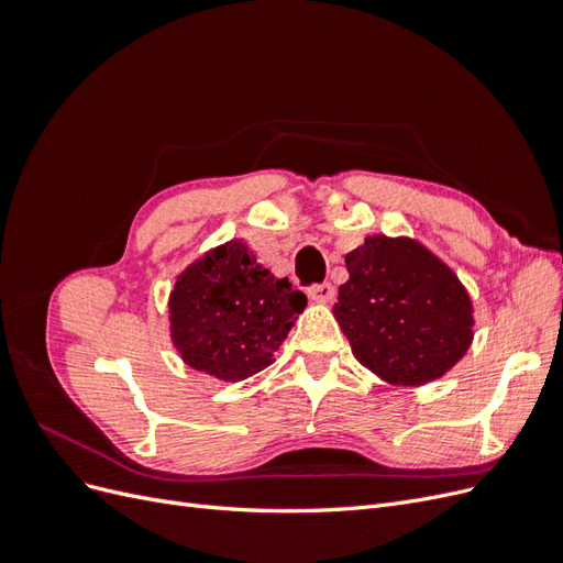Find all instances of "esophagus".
Masks as SVG:
<instances>
[{
  "label": "esophagus",
  "mask_w": 563,
  "mask_h": 563,
  "mask_svg": "<svg viewBox=\"0 0 563 563\" xmlns=\"http://www.w3.org/2000/svg\"><path fill=\"white\" fill-rule=\"evenodd\" d=\"M308 296L314 300V302H321L327 305L335 298V288L331 284H317V286H310L308 288Z\"/></svg>",
  "instance_id": "1"
}]
</instances>
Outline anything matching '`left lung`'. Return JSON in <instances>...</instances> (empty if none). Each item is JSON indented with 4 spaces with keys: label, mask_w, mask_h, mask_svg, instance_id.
Returning a JSON list of instances; mask_svg holds the SVG:
<instances>
[{
    "label": "left lung",
    "mask_w": 563,
    "mask_h": 563,
    "mask_svg": "<svg viewBox=\"0 0 563 563\" xmlns=\"http://www.w3.org/2000/svg\"><path fill=\"white\" fill-rule=\"evenodd\" d=\"M345 265L333 314L356 362L389 385L420 387L463 360L474 305L437 253L413 236L368 234Z\"/></svg>",
    "instance_id": "8db88e82"
}]
</instances>
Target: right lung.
I'll return each instance as SVG.
<instances>
[{
    "mask_svg": "<svg viewBox=\"0 0 563 563\" xmlns=\"http://www.w3.org/2000/svg\"><path fill=\"white\" fill-rule=\"evenodd\" d=\"M308 298L265 269L244 240L209 249L176 277L168 331L180 360L225 383L275 362Z\"/></svg>",
    "mask_w": 563,
    "mask_h": 563,
    "instance_id": "1",
    "label": "right lung"
}]
</instances>
